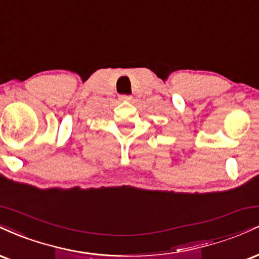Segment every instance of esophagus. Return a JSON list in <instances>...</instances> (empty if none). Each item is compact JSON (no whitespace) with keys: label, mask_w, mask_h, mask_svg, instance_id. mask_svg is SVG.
Returning a JSON list of instances; mask_svg holds the SVG:
<instances>
[{"label":"esophagus","mask_w":259,"mask_h":259,"mask_svg":"<svg viewBox=\"0 0 259 259\" xmlns=\"http://www.w3.org/2000/svg\"><path fill=\"white\" fill-rule=\"evenodd\" d=\"M120 101H124V102H129V101L133 100V97L130 95H120L119 96Z\"/></svg>","instance_id":"esophagus-1"}]
</instances>
